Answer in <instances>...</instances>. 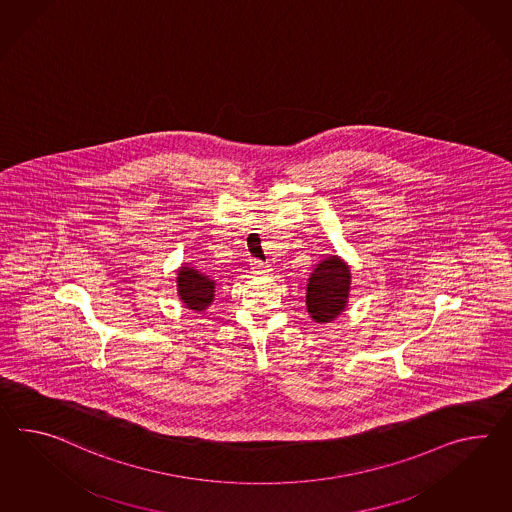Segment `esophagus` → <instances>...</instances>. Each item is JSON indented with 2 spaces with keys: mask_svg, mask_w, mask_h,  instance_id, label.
<instances>
[{
  "mask_svg": "<svg viewBox=\"0 0 512 512\" xmlns=\"http://www.w3.org/2000/svg\"><path fill=\"white\" fill-rule=\"evenodd\" d=\"M250 264L257 274H266L268 268H270L266 262L259 261V259H251Z\"/></svg>",
  "mask_w": 512,
  "mask_h": 512,
  "instance_id": "obj_1",
  "label": "esophagus"
}]
</instances>
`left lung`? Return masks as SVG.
I'll return each mask as SVG.
<instances>
[{"label": "left lung", "mask_w": 512, "mask_h": 512, "mask_svg": "<svg viewBox=\"0 0 512 512\" xmlns=\"http://www.w3.org/2000/svg\"><path fill=\"white\" fill-rule=\"evenodd\" d=\"M351 272L337 255L320 262L307 283V311L314 322H333L348 307Z\"/></svg>", "instance_id": "1"}]
</instances>
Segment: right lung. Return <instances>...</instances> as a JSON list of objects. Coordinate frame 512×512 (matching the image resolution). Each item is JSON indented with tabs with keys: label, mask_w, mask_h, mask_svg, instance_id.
Here are the masks:
<instances>
[{
	"label": "right lung",
	"mask_w": 512,
	"mask_h": 512,
	"mask_svg": "<svg viewBox=\"0 0 512 512\" xmlns=\"http://www.w3.org/2000/svg\"><path fill=\"white\" fill-rule=\"evenodd\" d=\"M214 287L216 283L209 275L201 274L194 268L181 266L177 272V294L187 309L198 312L207 309L214 300Z\"/></svg>",
	"instance_id": "1"
}]
</instances>
